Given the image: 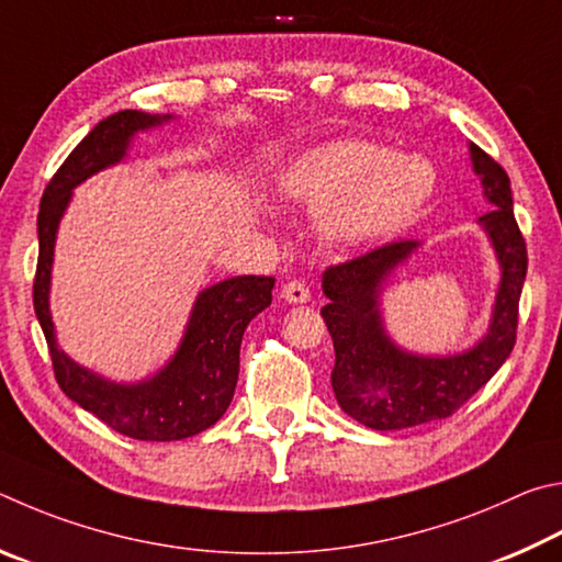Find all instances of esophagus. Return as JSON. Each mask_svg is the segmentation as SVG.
<instances>
[{"instance_id": "esophagus-1", "label": "esophagus", "mask_w": 562, "mask_h": 562, "mask_svg": "<svg viewBox=\"0 0 562 562\" xmlns=\"http://www.w3.org/2000/svg\"><path fill=\"white\" fill-rule=\"evenodd\" d=\"M281 296L289 303H308L311 289H308V283H303V281H289V283H283Z\"/></svg>"}]
</instances>
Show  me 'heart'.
I'll return each mask as SVG.
<instances>
[{
	"label": "heart",
	"mask_w": 562,
	"mask_h": 562,
	"mask_svg": "<svg viewBox=\"0 0 562 562\" xmlns=\"http://www.w3.org/2000/svg\"><path fill=\"white\" fill-rule=\"evenodd\" d=\"M435 167L368 140H333L301 155L281 177V196L318 206L321 234L352 246L407 226L435 192Z\"/></svg>",
	"instance_id": "heart-1"
}]
</instances>
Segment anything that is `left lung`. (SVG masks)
<instances>
[{
    "instance_id": "8db88e82",
    "label": "left lung",
    "mask_w": 562,
    "mask_h": 562,
    "mask_svg": "<svg viewBox=\"0 0 562 562\" xmlns=\"http://www.w3.org/2000/svg\"><path fill=\"white\" fill-rule=\"evenodd\" d=\"M471 162L494 206L479 222L501 263L494 318L479 346L451 358H417L400 350L382 330V281L417 249L415 239L382 244L356 259L333 263L323 273V293L330 303L321 316L336 348L333 392L342 412L370 429H407L451 417L496 375L516 346L518 301L528 269L526 241L514 216L504 167L479 145H471Z\"/></svg>"
}]
</instances>
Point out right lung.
I'll return each mask as SVG.
<instances>
[{
  "label": "right lung",
  "mask_w": 562,
  "mask_h": 562,
  "mask_svg": "<svg viewBox=\"0 0 562 562\" xmlns=\"http://www.w3.org/2000/svg\"><path fill=\"white\" fill-rule=\"evenodd\" d=\"M170 115L121 111L98 123L48 180L38 204V261L34 276V311L42 323L58 387L76 405L91 412L123 437L137 441H175L200 435L229 407L239 378V348L249 321L271 306L273 276H236L204 289L194 303L190 326L170 366L137 385H115L76 366L58 350L48 313L56 226L86 177L121 162L137 131Z\"/></svg>",
  "instance_id": "add662e5"
}]
</instances>
